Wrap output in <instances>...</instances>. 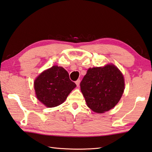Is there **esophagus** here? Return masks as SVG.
<instances>
[{
    "mask_svg": "<svg viewBox=\"0 0 152 152\" xmlns=\"http://www.w3.org/2000/svg\"><path fill=\"white\" fill-rule=\"evenodd\" d=\"M75 83H76L77 86H79L80 83V80H76V81L75 82Z\"/></svg>",
    "mask_w": 152,
    "mask_h": 152,
    "instance_id": "esophagus-1",
    "label": "esophagus"
}]
</instances>
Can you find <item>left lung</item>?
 Masks as SVG:
<instances>
[{
  "instance_id": "obj_1",
  "label": "left lung",
  "mask_w": 152,
  "mask_h": 152,
  "mask_svg": "<svg viewBox=\"0 0 152 152\" xmlns=\"http://www.w3.org/2000/svg\"><path fill=\"white\" fill-rule=\"evenodd\" d=\"M125 89V80L119 68L112 64L89 68L80 83L88 107L102 114L119 102Z\"/></svg>"
}]
</instances>
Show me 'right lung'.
<instances>
[{"label": "right lung", "mask_w": 152, "mask_h": 152, "mask_svg": "<svg viewBox=\"0 0 152 152\" xmlns=\"http://www.w3.org/2000/svg\"><path fill=\"white\" fill-rule=\"evenodd\" d=\"M76 87L68 72L57 65L42 71L34 82L36 97L47 107L62 104Z\"/></svg>", "instance_id": "add662e5"}]
</instances>
